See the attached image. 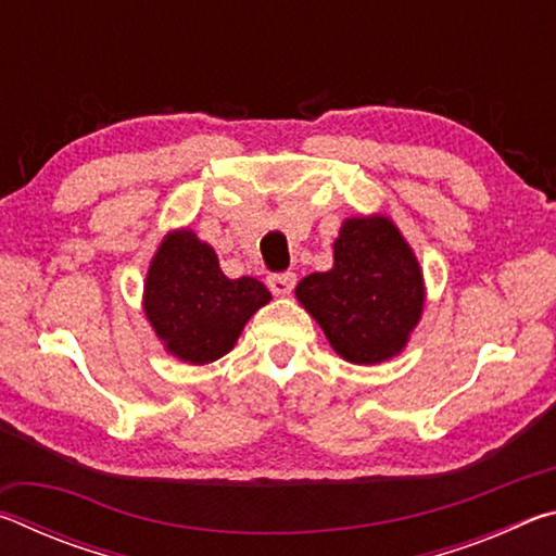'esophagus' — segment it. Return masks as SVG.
<instances>
[{"mask_svg": "<svg viewBox=\"0 0 556 556\" xmlns=\"http://www.w3.org/2000/svg\"><path fill=\"white\" fill-rule=\"evenodd\" d=\"M296 285V275L294 271H275V275L267 277V287L271 289V294L285 296Z\"/></svg>", "mask_w": 556, "mask_h": 556, "instance_id": "esophagus-1", "label": "esophagus"}]
</instances>
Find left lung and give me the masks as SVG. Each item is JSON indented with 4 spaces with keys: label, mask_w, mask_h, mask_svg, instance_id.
<instances>
[{
    "label": "left lung",
    "mask_w": 556,
    "mask_h": 556,
    "mask_svg": "<svg viewBox=\"0 0 556 556\" xmlns=\"http://www.w3.org/2000/svg\"><path fill=\"white\" fill-rule=\"evenodd\" d=\"M296 296L338 355L375 365L407 343L425 306V285L400 230L375 215L343 223L333 269L301 279Z\"/></svg>",
    "instance_id": "left-lung-1"
}]
</instances>
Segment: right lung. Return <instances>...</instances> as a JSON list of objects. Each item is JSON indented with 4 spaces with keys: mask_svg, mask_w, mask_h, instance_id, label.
<instances>
[{
    "mask_svg": "<svg viewBox=\"0 0 556 556\" xmlns=\"http://www.w3.org/2000/svg\"><path fill=\"white\" fill-rule=\"evenodd\" d=\"M269 299L257 279L225 277L211 244L191 230L168 235L144 285L149 324L168 353L195 365L228 353L248 318Z\"/></svg>",
    "mask_w": 556,
    "mask_h": 556,
    "instance_id": "obj_1",
    "label": "right lung"
}]
</instances>
